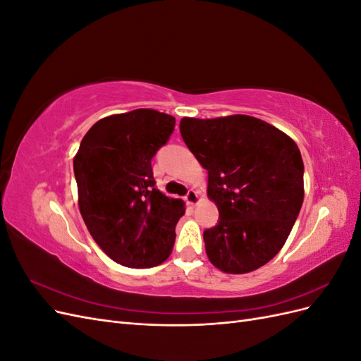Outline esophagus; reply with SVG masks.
Masks as SVG:
<instances>
[{
  "label": "esophagus",
  "mask_w": 361,
  "mask_h": 361,
  "mask_svg": "<svg viewBox=\"0 0 361 361\" xmlns=\"http://www.w3.org/2000/svg\"><path fill=\"white\" fill-rule=\"evenodd\" d=\"M185 200H187V203L191 204V206L197 204V203H199V192L194 191V190H190V191L187 192V195H185Z\"/></svg>",
  "instance_id": "1"
}]
</instances>
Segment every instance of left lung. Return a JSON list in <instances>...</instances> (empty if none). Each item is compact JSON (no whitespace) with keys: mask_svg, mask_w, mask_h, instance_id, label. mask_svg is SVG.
Here are the masks:
<instances>
[{"mask_svg":"<svg viewBox=\"0 0 361 361\" xmlns=\"http://www.w3.org/2000/svg\"><path fill=\"white\" fill-rule=\"evenodd\" d=\"M180 135L207 170V195L220 220L203 232L211 264L245 274L274 257L304 199L298 146L280 129L251 116L180 120Z\"/></svg>","mask_w":361,"mask_h":361,"instance_id":"8db88e82","label":"left lung"}]
</instances>
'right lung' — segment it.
<instances>
[{
	"instance_id": "obj_1",
	"label": "right lung",
	"mask_w": 361,
	"mask_h": 361,
	"mask_svg": "<svg viewBox=\"0 0 361 361\" xmlns=\"http://www.w3.org/2000/svg\"><path fill=\"white\" fill-rule=\"evenodd\" d=\"M174 123L173 116L149 108L104 117L73 158L82 220L105 255L123 267H157L173 250L185 204L155 187L152 158Z\"/></svg>"
}]
</instances>
